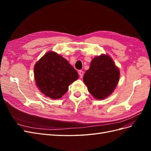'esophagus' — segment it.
<instances>
[{
  "instance_id": "1",
  "label": "esophagus",
  "mask_w": 151,
  "mask_h": 151,
  "mask_svg": "<svg viewBox=\"0 0 151 151\" xmlns=\"http://www.w3.org/2000/svg\"><path fill=\"white\" fill-rule=\"evenodd\" d=\"M79 76L81 78H83V75H84V72L83 70H79Z\"/></svg>"
}]
</instances>
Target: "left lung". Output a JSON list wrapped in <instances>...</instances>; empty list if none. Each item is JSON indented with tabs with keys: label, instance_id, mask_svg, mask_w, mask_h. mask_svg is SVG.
I'll return each mask as SVG.
<instances>
[{
	"label": "left lung",
	"instance_id": "1",
	"mask_svg": "<svg viewBox=\"0 0 151 151\" xmlns=\"http://www.w3.org/2000/svg\"><path fill=\"white\" fill-rule=\"evenodd\" d=\"M120 71L108 55L94 57L86 70L83 81L89 92L98 99L110 95L119 81Z\"/></svg>",
	"mask_w": 151,
	"mask_h": 151
}]
</instances>
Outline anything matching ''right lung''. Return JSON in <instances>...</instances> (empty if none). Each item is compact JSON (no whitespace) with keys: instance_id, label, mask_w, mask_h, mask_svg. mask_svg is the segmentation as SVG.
Instances as JSON below:
<instances>
[{"instance_id":"1","label":"right lung","mask_w":151,"mask_h":151,"mask_svg":"<svg viewBox=\"0 0 151 151\" xmlns=\"http://www.w3.org/2000/svg\"><path fill=\"white\" fill-rule=\"evenodd\" d=\"M36 86L52 99L60 98L68 86L78 79V73L65 58L53 52L47 53L34 67Z\"/></svg>"}]
</instances>
